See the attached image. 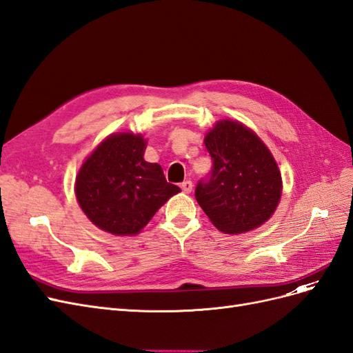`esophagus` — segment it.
<instances>
[{
	"instance_id": "1",
	"label": "esophagus",
	"mask_w": 353,
	"mask_h": 353,
	"mask_svg": "<svg viewBox=\"0 0 353 353\" xmlns=\"http://www.w3.org/2000/svg\"><path fill=\"white\" fill-rule=\"evenodd\" d=\"M181 188H183L184 193H191V190H193V183H191V181H184V183L181 184Z\"/></svg>"
}]
</instances>
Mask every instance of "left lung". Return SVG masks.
<instances>
[{
	"instance_id": "left-lung-1",
	"label": "left lung",
	"mask_w": 353,
	"mask_h": 353,
	"mask_svg": "<svg viewBox=\"0 0 353 353\" xmlns=\"http://www.w3.org/2000/svg\"><path fill=\"white\" fill-rule=\"evenodd\" d=\"M212 170L196 200L219 231L240 234L268 219L281 197V174L261 138L240 122L221 121L205 138Z\"/></svg>"
}]
</instances>
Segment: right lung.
I'll return each mask as SVG.
<instances>
[{"instance_id": "obj_1", "label": "right lung", "mask_w": 353, "mask_h": 353, "mask_svg": "<svg viewBox=\"0 0 353 353\" xmlns=\"http://www.w3.org/2000/svg\"><path fill=\"white\" fill-rule=\"evenodd\" d=\"M141 135L114 134L85 160L77 178L79 206L99 228L131 236L140 232L181 188L166 181L157 163L144 160Z\"/></svg>"}]
</instances>
